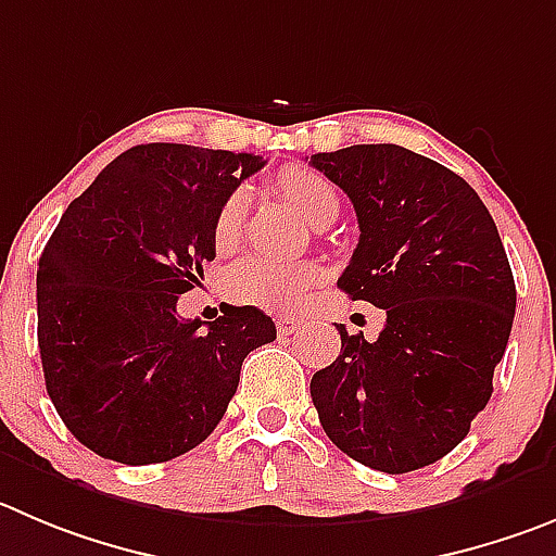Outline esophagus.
<instances>
[{"label": "esophagus", "instance_id": "1", "mask_svg": "<svg viewBox=\"0 0 556 556\" xmlns=\"http://www.w3.org/2000/svg\"><path fill=\"white\" fill-rule=\"evenodd\" d=\"M295 329H299V318H290V315H279V318H277L279 334H293Z\"/></svg>", "mask_w": 556, "mask_h": 556}]
</instances>
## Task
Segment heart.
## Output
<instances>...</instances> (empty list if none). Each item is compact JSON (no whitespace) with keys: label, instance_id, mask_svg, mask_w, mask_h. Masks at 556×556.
<instances>
[{"label":"heart","instance_id":"1","mask_svg":"<svg viewBox=\"0 0 556 556\" xmlns=\"http://www.w3.org/2000/svg\"><path fill=\"white\" fill-rule=\"evenodd\" d=\"M274 189L288 205H293L309 225H329L340 211L334 189L324 175L307 167H285L274 178ZM243 194H230L214 219V247L230 252L243 236ZM324 271L315 263H271L263 257H249L238 263L230 274V295L241 304H252L266 313L293 315L307 304Z\"/></svg>","mask_w":556,"mask_h":556}]
</instances>
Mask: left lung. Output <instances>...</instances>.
Instances as JSON below:
<instances>
[{"label":"left lung","mask_w":556,"mask_h":556,"mask_svg":"<svg viewBox=\"0 0 556 556\" xmlns=\"http://www.w3.org/2000/svg\"><path fill=\"white\" fill-rule=\"evenodd\" d=\"M351 197L359 243L337 288L387 313L381 334L337 326L340 356L309 381L326 435L406 475L458 447L494 392L516 282L489 207L453 169L401 144L309 159Z\"/></svg>","instance_id":"1"}]
</instances>
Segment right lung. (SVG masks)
Returning a JSON list of instances; mask_svg holds the SVG:
<instances>
[{
	"instance_id": "add662e5",
	"label": "right lung",
	"mask_w": 556,
	"mask_h": 556,
	"mask_svg": "<svg viewBox=\"0 0 556 556\" xmlns=\"http://www.w3.org/2000/svg\"><path fill=\"white\" fill-rule=\"evenodd\" d=\"M252 153L150 142L76 197L38 263V349L65 428L96 455L144 466L214 433L249 351L277 340L257 307L178 318L216 257L222 202L263 167Z\"/></svg>"
}]
</instances>
